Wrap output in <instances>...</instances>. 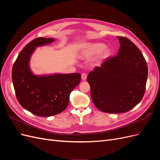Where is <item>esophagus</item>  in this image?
<instances>
[{
	"label": "esophagus",
	"mask_w": 160,
	"mask_h": 160,
	"mask_svg": "<svg viewBox=\"0 0 160 160\" xmlns=\"http://www.w3.org/2000/svg\"><path fill=\"white\" fill-rule=\"evenodd\" d=\"M87 77H88V73H87V72H83V73L81 74V79H82V80L85 81L87 79Z\"/></svg>",
	"instance_id": "1"
}]
</instances>
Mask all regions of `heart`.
<instances>
[{
    "label": "heart",
    "instance_id": "obj_1",
    "mask_svg": "<svg viewBox=\"0 0 160 160\" xmlns=\"http://www.w3.org/2000/svg\"><path fill=\"white\" fill-rule=\"evenodd\" d=\"M104 47L103 43H87L83 45L82 48V55L84 57H89L95 55V53L99 52V59H105L109 56L110 50L107 47Z\"/></svg>",
    "mask_w": 160,
    "mask_h": 160
}]
</instances>
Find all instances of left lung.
Wrapping results in <instances>:
<instances>
[{
  "label": "left lung",
  "instance_id": "8db88e82",
  "mask_svg": "<svg viewBox=\"0 0 160 160\" xmlns=\"http://www.w3.org/2000/svg\"><path fill=\"white\" fill-rule=\"evenodd\" d=\"M118 38V55L109 57L87 78L96 108L109 113H125L135 108L145 94L148 79V65L142 52L129 38Z\"/></svg>",
  "mask_w": 160,
  "mask_h": 160
}]
</instances>
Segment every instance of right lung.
I'll use <instances>...</instances> for the list:
<instances>
[{
    "mask_svg": "<svg viewBox=\"0 0 160 160\" xmlns=\"http://www.w3.org/2000/svg\"><path fill=\"white\" fill-rule=\"evenodd\" d=\"M54 41V38L38 37L28 42L19 53L12 69V80L18 103L23 108L41 117L59 114L69 102V95L80 83V73L33 75L28 67L35 47Z\"/></svg>",
    "mask_w": 160,
    "mask_h": 160,
    "instance_id": "right-lung-1",
    "label": "right lung"
}]
</instances>
